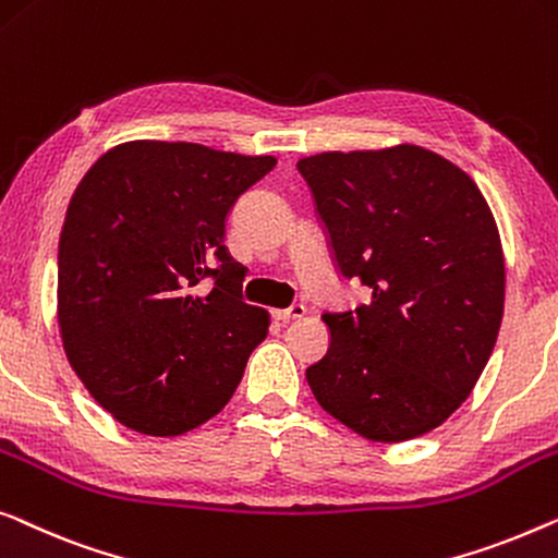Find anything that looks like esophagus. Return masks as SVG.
Here are the masks:
<instances>
[{
  "instance_id": "1",
  "label": "esophagus",
  "mask_w": 558,
  "mask_h": 558,
  "mask_svg": "<svg viewBox=\"0 0 558 558\" xmlns=\"http://www.w3.org/2000/svg\"><path fill=\"white\" fill-rule=\"evenodd\" d=\"M306 314V306L304 304H292V306H287V310H277L274 312V319H279V322H292V319H302Z\"/></svg>"
}]
</instances>
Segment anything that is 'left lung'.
<instances>
[{"label": "left lung", "mask_w": 558, "mask_h": 558, "mask_svg": "<svg viewBox=\"0 0 558 558\" xmlns=\"http://www.w3.org/2000/svg\"><path fill=\"white\" fill-rule=\"evenodd\" d=\"M342 279L373 296L325 312L314 398L362 438L400 442L456 413L494 352L506 266L478 185L420 145L296 163Z\"/></svg>", "instance_id": "obj_1"}]
</instances>
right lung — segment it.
I'll list each match as a JSON object with an SVG mask.
<instances>
[{
  "mask_svg": "<svg viewBox=\"0 0 558 558\" xmlns=\"http://www.w3.org/2000/svg\"><path fill=\"white\" fill-rule=\"evenodd\" d=\"M277 158L133 141L72 193L58 252L68 360L108 413L143 435L214 417L241 383L269 314L244 302L226 216ZM208 280L213 289L198 290Z\"/></svg>",
  "mask_w": 558,
  "mask_h": 558,
  "instance_id": "obj_1",
  "label": "right lung"
}]
</instances>
